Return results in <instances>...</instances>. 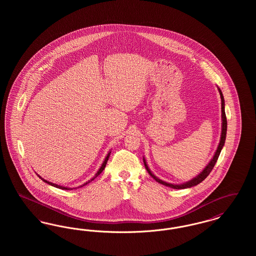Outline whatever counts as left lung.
I'll use <instances>...</instances> for the list:
<instances>
[{
    "label": "left lung",
    "instance_id": "obj_1",
    "mask_svg": "<svg viewBox=\"0 0 256 256\" xmlns=\"http://www.w3.org/2000/svg\"><path fill=\"white\" fill-rule=\"evenodd\" d=\"M218 90H219L220 96V100H222V134H220V140L219 146L217 148V150H216V152H215L213 158L210 160V162L208 163V165L202 170V172L200 174H198L193 180H189V182H187L182 183V184H172V183L165 182L159 180V178H158L152 172V170L148 169V165H146V160H145V158H143V160H144V164H145V168H146V170H148V172L150 176L152 178H154L158 182L160 183V184H163V185H165V186L170 187V188H174V189H185V188H190V187L196 186V185L200 184L202 182H204V180L206 178L207 176L211 172L212 169L214 168V166H215L217 160L219 158L220 150H222V146L224 145L226 137V128H228L226 116V112H224V96H222V93L220 89L218 88Z\"/></svg>",
    "mask_w": 256,
    "mask_h": 256
}]
</instances>
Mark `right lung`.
Returning <instances> with one entry per match:
<instances>
[{"mask_svg":"<svg viewBox=\"0 0 256 256\" xmlns=\"http://www.w3.org/2000/svg\"><path fill=\"white\" fill-rule=\"evenodd\" d=\"M110 152H110L108 154V156H106V159H104V161L102 162V166H100V168L98 169V170L97 172H96V174L90 180H88L87 182L84 183V184H82V186H80V187H82V186H84V185H86V184H88L89 182H91L92 180H94L96 178H97L98 176L102 172V170H104V168H106V163H108V158H110ZM44 182L48 183V184H50V185H52V186H54V187H56V188H60V189H62V190H72L73 188H68V187H64V186H60V185H58V184H54V183L52 182H48V180H44V178H42L40 176H38Z\"/></svg>","mask_w":256,"mask_h":256,"instance_id":"add662e5","label":"right lung"}]
</instances>
